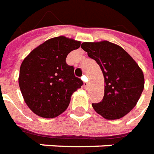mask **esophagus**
<instances>
[{
  "label": "esophagus",
  "instance_id": "1",
  "mask_svg": "<svg viewBox=\"0 0 154 154\" xmlns=\"http://www.w3.org/2000/svg\"><path fill=\"white\" fill-rule=\"evenodd\" d=\"M82 79L83 80H85V82H84V87L86 88V87L88 86V82L86 81V80H87V77H86L85 75H84V76L82 77Z\"/></svg>",
  "mask_w": 154,
  "mask_h": 154
}]
</instances>
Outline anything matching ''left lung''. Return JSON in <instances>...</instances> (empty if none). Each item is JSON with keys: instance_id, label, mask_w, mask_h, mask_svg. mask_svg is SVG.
Returning <instances> with one entry per match:
<instances>
[{"instance_id": "1", "label": "left lung", "mask_w": 154, "mask_h": 154, "mask_svg": "<svg viewBox=\"0 0 154 154\" xmlns=\"http://www.w3.org/2000/svg\"><path fill=\"white\" fill-rule=\"evenodd\" d=\"M81 48L100 65L104 78V94L94 109L106 119H119L129 113L144 87L141 69L126 51L109 41L84 42Z\"/></svg>"}]
</instances>
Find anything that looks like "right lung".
Returning a JSON list of instances; mask_svg holds the SVG:
<instances>
[{
  "instance_id": "obj_1",
  "label": "right lung",
  "mask_w": 154,
  "mask_h": 154,
  "mask_svg": "<svg viewBox=\"0 0 154 154\" xmlns=\"http://www.w3.org/2000/svg\"><path fill=\"white\" fill-rule=\"evenodd\" d=\"M80 42L65 36L46 40L30 52L20 68L19 85L25 102L38 116L57 117L68 108L72 94L83 85L67 65L69 52Z\"/></svg>"
}]
</instances>
